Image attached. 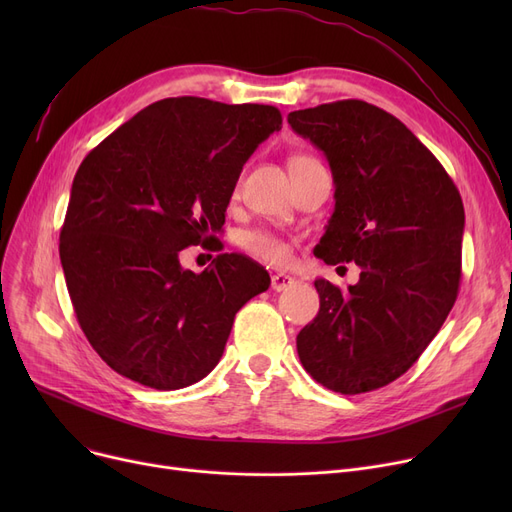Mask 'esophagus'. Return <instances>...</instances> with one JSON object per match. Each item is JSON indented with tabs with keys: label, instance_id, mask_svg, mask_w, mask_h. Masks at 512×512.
Returning a JSON list of instances; mask_svg holds the SVG:
<instances>
[{
	"label": "esophagus",
	"instance_id": "1",
	"mask_svg": "<svg viewBox=\"0 0 512 512\" xmlns=\"http://www.w3.org/2000/svg\"><path fill=\"white\" fill-rule=\"evenodd\" d=\"M294 286V278H290L288 274H274L272 276V288L276 292H282V290H288Z\"/></svg>",
	"mask_w": 512,
	"mask_h": 512
}]
</instances>
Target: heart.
Wrapping results in <instances>:
<instances>
[{
    "label": "heart",
    "instance_id": "obj_1",
    "mask_svg": "<svg viewBox=\"0 0 512 512\" xmlns=\"http://www.w3.org/2000/svg\"><path fill=\"white\" fill-rule=\"evenodd\" d=\"M294 159H303L301 155L299 157H292ZM240 245L245 251H249L251 255L267 261V263H284L288 261L290 257V251H288V245L278 238L276 234L267 232V230H253V232H247L240 236Z\"/></svg>",
    "mask_w": 512,
    "mask_h": 512
}]
</instances>
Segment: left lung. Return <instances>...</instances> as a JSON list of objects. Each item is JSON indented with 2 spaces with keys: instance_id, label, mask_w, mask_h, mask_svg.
Here are the masks:
<instances>
[{
  "instance_id": "left-lung-1",
  "label": "left lung",
  "mask_w": 512,
  "mask_h": 512,
  "mask_svg": "<svg viewBox=\"0 0 512 512\" xmlns=\"http://www.w3.org/2000/svg\"><path fill=\"white\" fill-rule=\"evenodd\" d=\"M288 124L324 151L336 184L315 255L361 265L346 292L315 280L319 313L297 336L299 359L328 390L384 388L421 357L459 294L461 193L405 124L367 101L290 112Z\"/></svg>"
}]
</instances>
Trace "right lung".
I'll list each match as a JSON object with an SVG mask.
<instances>
[{
    "mask_svg": "<svg viewBox=\"0 0 512 512\" xmlns=\"http://www.w3.org/2000/svg\"><path fill=\"white\" fill-rule=\"evenodd\" d=\"M282 128L274 105L168 97L80 164L60 259L80 328L124 378L178 390L218 365L234 315L270 274L222 253L201 274L180 251L218 240L242 166Z\"/></svg>",
    "mask_w": 512,
    "mask_h": 512,
    "instance_id": "add662e5",
    "label": "right lung"
}]
</instances>
